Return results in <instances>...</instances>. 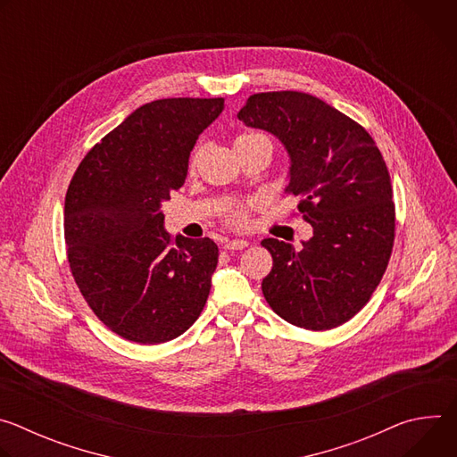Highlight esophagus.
<instances>
[{
    "instance_id": "esophagus-1",
    "label": "esophagus",
    "mask_w": 457,
    "mask_h": 457,
    "mask_svg": "<svg viewBox=\"0 0 457 457\" xmlns=\"http://www.w3.org/2000/svg\"><path fill=\"white\" fill-rule=\"evenodd\" d=\"M247 245H249L247 240H228L224 244V249H228V251H240V249H245Z\"/></svg>"
}]
</instances>
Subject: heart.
<instances>
[{"label":"heart","instance_id":"obj_1","mask_svg":"<svg viewBox=\"0 0 457 457\" xmlns=\"http://www.w3.org/2000/svg\"><path fill=\"white\" fill-rule=\"evenodd\" d=\"M253 143H270L264 136L260 134H253V132H247V134H240L237 136L235 139V148H240V146H247V145H253ZM195 162H197V159H191V168L195 166ZM224 220L233 226V228H244L249 220V213H247V206H231L229 210H226L224 213Z\"/></svg>","mask_w":457,"mask_h":457}]
</instances>
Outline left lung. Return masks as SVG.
<instances>
[{
    "instance_id": "1",
    "label": "left lung",
    "mask_w": 457,
    "mask_h": 457,
    "mask_svg": "<svg viewBox=\"0 0 457 457\" xmlns=\"http://www.w3.org/2000/svg\"><path fill=\"white\" fill-rule=\"evenodd\" d=\"M277 136L291 157L286 193L312 226L302 249L266 238L273 268L262 280L270 307L309 331L349 321L381 282L395 245L393 184L367 129L303 92L253 94L238 112Z\"/></svg>"
}]
</instances>
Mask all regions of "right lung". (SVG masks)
Listing matches in <instances>:
<instances>
[{"label": "right lung", "instance_id": "1", "mask_svg": "<svg viewBox=\"0 0 457 457\" xmlns=\"http://www.w3.org/2000/svg\"><path fill=\"white\" fill-rule=\"evenodd\" d=\"M224 99L143 104L79 162L64 197L72 277L110 331L141 345L187 331L206 305L217 244L164 231L161 203L184 184L189 152Z\"/></svg>", "mask_w": 457, "mask_h": 457}]
</instances>
